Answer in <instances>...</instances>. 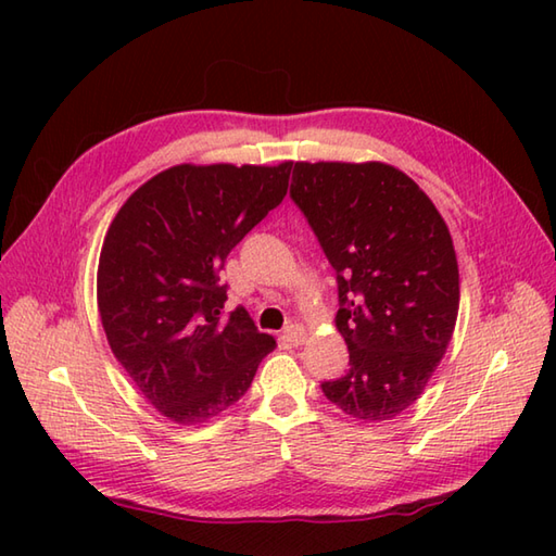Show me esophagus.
Returning <instances> with one entry per match:
<instances>
[{"mask_svg":"<svg viewBox=\"0 0 556 556\" xmlns=\"http://www.w3.org/2000/svg\"><path fill=\"white\" fill-rule=\"evenodd\" d=\"M285 339L289 341V344H293V346H301L303 341L308 339V332H305L303 325H289L285 329Z\"/></svg>","mask_w":556,"mask_h":556,"instance_id":"obj_1","label":"esophagus"}]
</instances>
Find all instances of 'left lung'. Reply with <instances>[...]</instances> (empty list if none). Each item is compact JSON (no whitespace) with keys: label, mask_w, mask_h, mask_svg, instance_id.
Returning <instances> with one entry per match:
<instances>
[{"label":"left lung","mask_w":556,"mask_h":556,"mask_svg":"<svg viewBox=\"0 0 556 556\" xmlns=\"http://www.w3.org/2000/svg\"><path fill=\"white\" fill-rule=\"evenodd\" d=\"M291 198L337 271V329L349 370L325 396L361 422L416 404L458 315V265L446 222L384 162H296Z\"/></svg>","instance_id":"obj_1"}]
</instances>
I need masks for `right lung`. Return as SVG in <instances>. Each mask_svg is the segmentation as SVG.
<instances>
[{"instance_id":"obj_1","label":"right lung","mask_w":556,"mask_h":556,"mask_svg":"<svg viewBox=\"0 0 556 556\" xmlns=\"http://www.w3.org/2000/svg\"><path fill=\"white\" fill-rule=\"evenodd\" d=\"M293 162L176 164L126 200L104 236L98 311L110 349L152 406L179 425L219 416L277 346L243 308L222 317L219 269L287 195Z\"/></svg>"}]
</instances>
